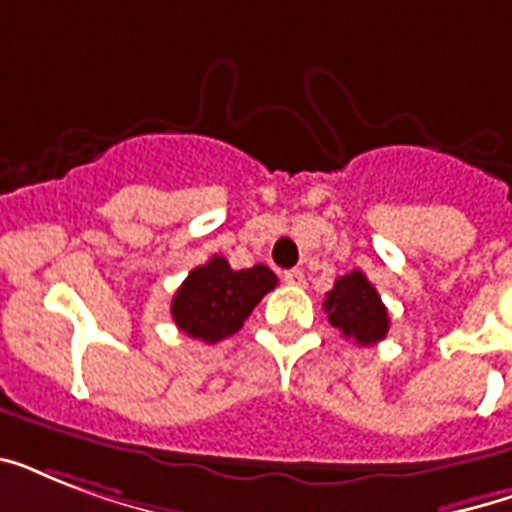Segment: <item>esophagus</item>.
<instances>
[{
	"label": "esophagus",
	"mask_w": 512,
	"mask_h": 512,
	"mask_svg": "<svg viewBox=\"0 0 512 512\" xmlns=\"http://www.w3.org/2000/svg\"><path fill=\"white\" fill-rule=\"evenodd\" d=\"M284 281H287V284H292V287H303L305 276L300 268H292V271H284Z\"/></svg>",
	"instance_id": "obj_1"
}]
</instances>
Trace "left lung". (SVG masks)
I'll return each instance as SVG.
<instances>
[{"label": "left lung", "instance_id": "8db88e82", "mask_svg": "<svg viewBox=\"0 0 512 512\" xmlns=\"http://www.w3.org/2000/svg\"><path fill=\"white\" fill-rule=\"evenodd\" d=\"M324 311L329 324L340 329L345 340H356L358 345L385 340L390 329L388 308L361 271H350L335 281L324 300Z\"/></svg>", "mask_w": 512, "mask_h": 512}]
</instances>
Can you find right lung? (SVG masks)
I'll return each instance as SVG.
<instances>
[{"label": "right lung", "mask_w": 512, "mask_h": 512, "mask_svg": "<svg viewBox=\"0 0 512 512\" xmlns=\"http://www.w3.org/2000/svg\"><path fill=\"white\" fill-rule=\"evenodd\" d=\"M276 281L268 265L233 271L225 257H209L188 273L172 297V319L188 337L212 345L236 335Z\"/></svg>", "instance_id": "1"}]
</instances>
